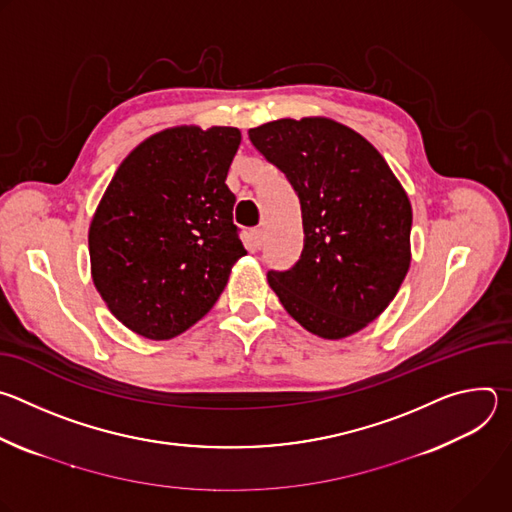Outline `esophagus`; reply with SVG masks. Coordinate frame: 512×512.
<instances>
[{
    "label": "esophagus",
    "mask_w": 512,
    "mask_h": 512,
    "mask_svg": "<svg viewBox=\"0 0 512 512\" xmlns=\"http://www.w3.org/2000/svg\"><path fill=\"white\" fill-rule=\"evenodd\" d=\"M251 245H253V249H259L263 245V231L261 229L251 231Z\"/></svg>",
    "instance_id": "obj_1"
}]
</instances>
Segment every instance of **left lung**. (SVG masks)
<instances>
[{
  "label": "left lung",
  "instance_id": "8db88e82",
  "mask_svg": "<svg viewBox=\"0 0 512 512\" xmlns=\"http://www.w3.org/2000/svg\"><path fill=\"white\" fill-rule=\"evenodd\" d=\"M255 148L294 186L304 251L267 273L285 312L324 340L367 328L397 296L411 265L409 196L375 145L330 117L249 129Z\"/></svg>",
  "mask_w": 512,
  "mask_h": 512
}]
</instances>
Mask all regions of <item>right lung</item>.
I'll list each match as a JSON object with an SVG mask.
<instances>
[{
  "label": "right lung",
  "mask_w": 512,
  "mask_h": 512,
  "mask_svg": "<svg viewBox=\"0 0 512 512\" xmlns=\"http://www.w3.org/2000/svg\"><path fill=\"white\" fill-rule=\"evenodd\" d=\"M237 127L176 125L143 139L111 178L89 227L91 277L131 332L170 340L210 312L247 255L225 184Z\"/></svg>",
  "instance_id": "obj_1"
}]
</instances>
